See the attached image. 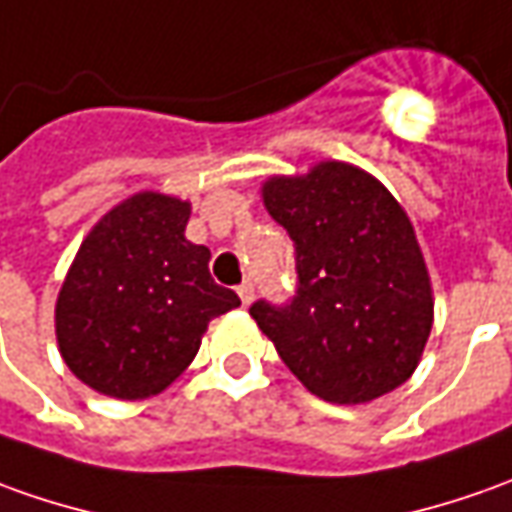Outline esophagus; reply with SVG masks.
<instances>
[{"instance_id":"1","label":"esophagus","mask_w":512,"mask_h":512,"mask_svg":"<svg viewBox=\"0 0 512 512\" xmlns=\"http://www.w3.org/2000/svg\"><path fill=\"white\" fill-rule=\"evenodd\" d=\"M238 297H241L243 305H249V302L255 300V285H252V283H243L241 288H238Z\"/></svg>"}]
</instances>
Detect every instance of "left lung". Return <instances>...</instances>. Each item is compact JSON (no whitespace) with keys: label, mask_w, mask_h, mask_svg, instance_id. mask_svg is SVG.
Segmentation results:
<instances>
[{"label":"left lung","mask_w":512,"mask_h":512,"mask_svg":"<svg viewBox=\"0 0 512 512\" xmlns=\"http://www.w3.org/2000/svg\"><path fill=\"white\" fill-rule=\"evenodd\" d=\"M263 204L297 246V297L249 314L302 387L328 403H370L420 364L434 322L426 260L409 215L347 162L269 176Z\"/></svg>","instance_id":"left-lung-1"}]
</instances>
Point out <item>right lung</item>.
<instances>
[{
	"label": "right lung",
	"instance_id": "right-lung-1",
	"mask_svg": "<svg viewBox=\"0 0 512 512\" xmlns=\"http://www.w3.org/2000/svg\"><path fill=\"white\" fill-rule=\"evenodd\" d=\"M190 201L142 190L111 207L66 271L55 339L86 387L120 401L168 389L215 316L238 308L210 277V249L184 238Z\"/></svg>",
	"mask_w": 512,
	"mask_h": 512
}]
</instances>
